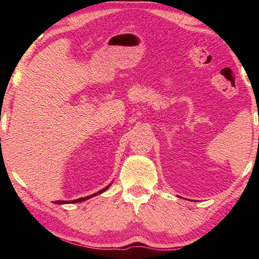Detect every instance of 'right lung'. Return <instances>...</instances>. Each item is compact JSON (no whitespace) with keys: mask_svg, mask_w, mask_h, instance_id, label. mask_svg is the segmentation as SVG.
Wrapping results in <instances>:
<instances>
[{"mask_svg":"<svg viewBox=\"0 0 259 259\" xmlns=\"http://www.w3.org/2000/svg\"><path fill=\"white\" fill-rule=\"evenodd\" d=\"M109 186H111V184H109V185L106 186L105 188H103V190H100L99 192L95 193V194H91V195H89V196H85V198H80V199H76V200H73V201H55V203H57V204H64V203H77V202H82V201H85V200H88V199L93 198V196H96V195H98V194H102V193L106 191Z\"/></svg>","mask_w":259,"mask_h":259,"instance_id":"right-lung-1","label":"right lung"}]
</instances>
